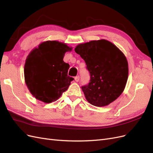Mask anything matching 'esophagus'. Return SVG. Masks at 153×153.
Returning a JSON list of instances; mask_svg holds the SVG:
<instances>
[{
    "label": "esophagus",
    "mask_w": 153,
    "mask_h": 153,
    "mask_svg": "<svg viewBox=\"0 0 153 153\" xmlns=\"http://www.w3.org/2000/svg\"><path fill=\"white\" fill-rule=\"evenodd\" d=\"M79 79H80L79 76H76V77H75V80L76 82H78V81H79Z\"/></svg>",
    "instance_id": "esophagus-1"
}]
</instances>
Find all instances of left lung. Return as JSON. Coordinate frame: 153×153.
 Masks as SVG:
<instances>
[{
  "label": "left lung",
  "mask_w": 153,
  "mask_h": 153,
  "mask_svg": "<svg viewBox=\"0 0 153 153\" xmlns=\"http://www.w3.org/2000/svg\"><path fill=\"white\" fill-rule=\"evenodd\" d=\"M75 51L85 61L91 75L89 84L82 87L88 102L101 107L117 100L128 78V63L122 51L106 39L79 44Z\"/></svg>",
  "instance_id": "1"
}]
</instances>
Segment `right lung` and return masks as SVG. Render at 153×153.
Instances as JSON below:
<instances>
[{"label": "right lung", "mask_w": 153, "mask_h": 153, "mask_svg": "<svg viewBox=\"0 0 153 153\" xmlns=\"http://www.w3.org/2000/svg\"><path fill=\"white\" fill-rule=\"evenodd\" d=\"M73 48L58 41H46L28 55L24 66L25 84L36 99L45 103L57 101L73 78L63 58Z\"/></svg>", "instance_id": "right-lung-1"}]
</instances>
